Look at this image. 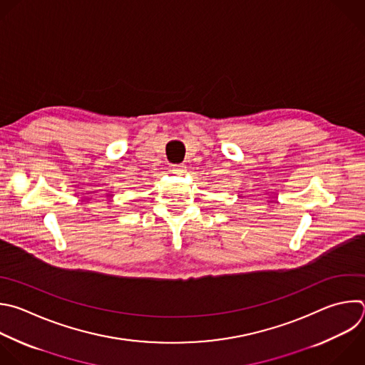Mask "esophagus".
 Wrapping results in <instances>:
<instances>
[{"mask_svg": "<svg viewBox=\"0 0 365 365\" xmlns=\"http://www.w3.org/2000/svg\"><path fill=\"white\" fill-rule=\"evenodd\" d=\"M172 172L176 173V175H183V173L186 172V166H185L183 163H180V165H173V166H172Z\"/></svg>", "mask_w": 365, "mask_h": 365, "instance_id": "1", "label": "esophagus"}]
</instances>
